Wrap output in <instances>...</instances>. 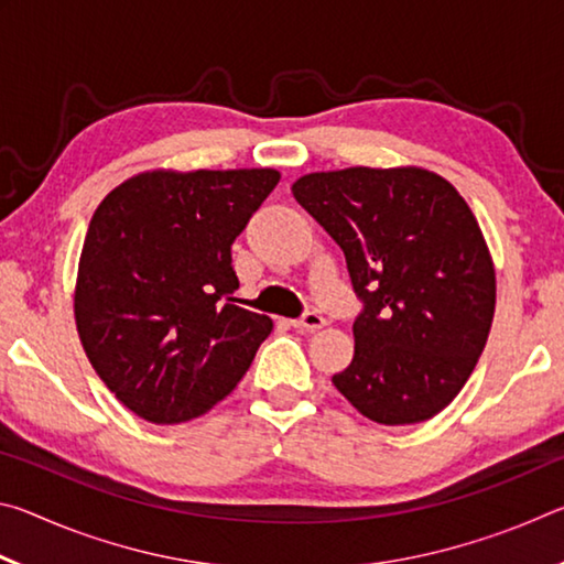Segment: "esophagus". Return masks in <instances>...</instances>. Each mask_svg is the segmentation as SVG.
Returning a JSON list of instances; mask_svg holds the SVG:
<instances>
[{"label":"esophagus","instance_id":"1","mask_svg":"<svg viewBox=\"0 0 564 564\" xmlns=\"http://www.w3.org/2000/svg\"><path fill=\"white\" fill-rule=\"evenodd\" d=\"M291 326L295 330H318V328L326 326V318H323L321 313H316V311H308L303 318L291 321Z\"/></svg>","mask_w":564,"mask_h":564}]
</instances>
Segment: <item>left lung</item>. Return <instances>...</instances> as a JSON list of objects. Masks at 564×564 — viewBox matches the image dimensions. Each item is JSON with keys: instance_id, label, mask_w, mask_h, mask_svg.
Here are the masks:
<instances>
[{"instance_id": "1", "label": "left lung", "mask_w": 564, "mask_h": 564, "mask_svg": "<svg viewBox=\"0 0 564 564\" xmlns=\"http://www.w3.org/2000/svg\"><path fill=\"white\" fill-rule=\"evenodd\" d=\"M291 191L343 248L366 303L333 386L373 423L431 420L467 383L495 316V263L470 206L423 166L316 171Z\"/></svg>"}]
</instances>
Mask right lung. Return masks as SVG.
Here are the masks:
<instances>
[{"instance_id":"1","label":"right lung","mask_w":564,"mask_h":564,"mask_svg":"<svg viewBox=\"0 0 564 564\" xmlns=\"http://www.w3.org/2000/svg\"><path fill=\"white\" fill-rule=\"evenodd\" d=\"M275 169L141 171L94 212L74 285L89 362L119 403L156 425L204 415L238 386L269 316L236 305L231 243Z\"/></svg>"}]
</instances>
